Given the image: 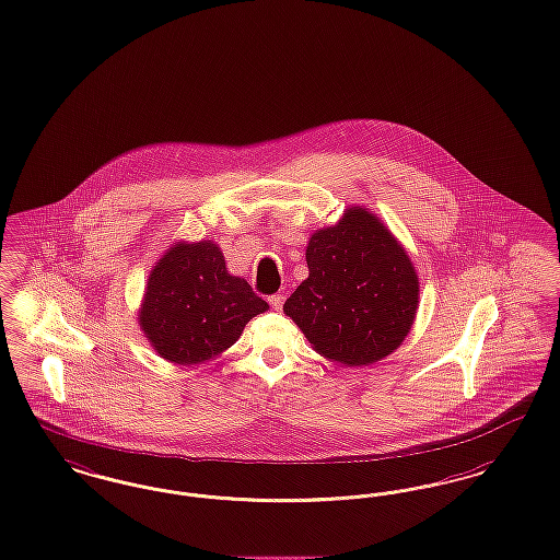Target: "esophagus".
<instances>
[{"label":"esophagus","instance_id":"esophagus-1","mask_svg":"<svg viewBox=\"0 0 560 560\" xmlns=\"http://www.w3.org/2000/svg\"><path fill=\"white\" fill-rule=\"evenodd\" d=\"M283 302H285V295H281V293H275V295H270L269 304L272 311H281L283 308Z\"/></svg>","mask_w":560,"mask_h":560}]
</instances>
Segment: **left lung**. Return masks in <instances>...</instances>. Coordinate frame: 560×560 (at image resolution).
I'll return each instance as SVG.
<instances>
[{
  "mask_svg": "<svg viewBox=\"0 0 560 560\" xmlns=\"http://www.w3.org/2000/svg\"><path fill=\"white\" fill-rule=\"evenodd\" d=\"M308 279L283 304L314 350L346 366L373 364L408 336L419 277L398 240L366 208L352 206L313 233Z\"/></svg>",
  "mask_w": 560,
  "mask_h": 560,
  "instance_id": "left-lung-1",
  "label": "left lung"
}]
</instances>
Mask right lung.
<instances>
[{
  "label": "right lung",
  "mask_w": 560,
  "mask_h": 560,
  "mask_svg": "<svg viewBox=\"0 0 560 560\" xmlns=\"http://www.w3.org/2000/svg\"><path fill=\"white\" fill-rule=\"evenodd\" d=\"M269 311L246 279L229 275L214 242H177L150 272L139 327L175 364H200L231 348L249 318Z\"/></svg>",
  "instance_id": "add662e5"
}]
</instances>
